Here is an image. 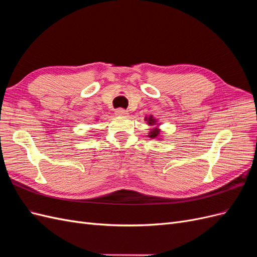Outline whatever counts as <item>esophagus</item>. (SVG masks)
Wrapping results in <instances>:
<instances>
[{
	"instance_id": "obj_1",
	"label": "esophagus",
	"mask_w": 257,
	"mask_h": 257,
	"mask_svg": "<svg viewBox=\"0 0 257 257\" xmlns=\"http://www.w3.org/2000/svg\"><path fill=\"white\" fill-rule=\"evenodd\" d=\"M114 112L116 115H126L128 113V111L124 109V108H118Z\"/></svg>"
}]
</instances>
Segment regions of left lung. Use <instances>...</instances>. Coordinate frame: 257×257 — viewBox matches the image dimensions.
<instances>
[{"label": "left lung", "mask_w": 257, "mask_h": 257, "mask_svg": "<svg viewBox=\"0 0 257 257\" xmlns=\"http://www.w3.org/2000/svg\"><path fill=\"white\" fill-rule=\"evenodd\" d=\"M154 122H155V120L152 118V116H150V118L148 119V123L151 124V125H153ZM159 134H160V131H159L158 128H153V130L150 132V135H149V136H150L151 138H154V137H157Z\"/></svg>", "instance_id": "1"}]
</instances>
